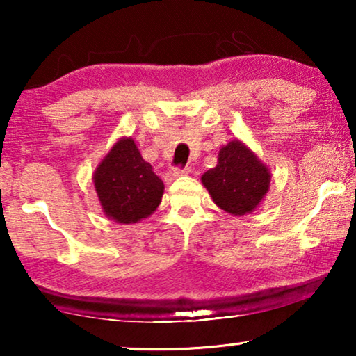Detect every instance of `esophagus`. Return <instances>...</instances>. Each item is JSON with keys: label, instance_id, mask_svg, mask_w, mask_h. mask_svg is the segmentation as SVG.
<instances>
[{"label": "esophagus", "instance_id": "esophagus-1", "mask_svg": "<svg viewBox=\"0 0 356 356\" xmlns=\"http://www.w3.org/2000/svg\"><path fill=\"white\" fill-rule=\"evenodd\" d=\"M189 173H191V170H189V168H172V170H168V173H167V177H165V179H167L168 183H172L173 179H177L179 177H184V175H189Z\"/></svg>", "mask_w": 356, "mask_h": 356}]
</instances>
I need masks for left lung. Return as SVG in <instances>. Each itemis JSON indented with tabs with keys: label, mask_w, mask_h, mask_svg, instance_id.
<instances>
[{
	"label": "left lung",
	"mask_w": 356,
	"mask_h": 356,
	"mask_svg": "<svg viewBox=\"0 0 356 356\" xmlns=\"http://www.w3.org/2000/svg\"><path fill=\"white\" fill-rule=\"evenodd\" d=\"M212 201L232 216L254 212L270 186V170L240 139L218 150L217 165L201 177Z\"/></svg>",
	"instance_id": "left-lung-1"
}]
</instances>
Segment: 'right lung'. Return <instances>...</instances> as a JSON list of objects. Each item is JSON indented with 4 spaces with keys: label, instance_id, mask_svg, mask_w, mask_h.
Here are the masks:
<instances>
[{
    "label": "right lung",
    "instance_id": "1",
    "mask_svg": "<svg viewBox=\"0 0 356 356\" xmlns=\"http://www.w3.org/2000/svg\"><path fill=\"white\" fill-rule=\"evenodd\" d=\"M94 186L102 211L111 220L129 225L157 211L163 196V181L145 162L133 138H121L100 160L94 172Z\"/></svg>",
    "mask_w": 356,
    "mask_h": 356
}]
</instances>
